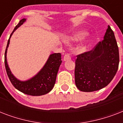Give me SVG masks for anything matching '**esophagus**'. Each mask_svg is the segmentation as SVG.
I'll list each match as a JSON object with an SVG mask.
<instances>
[{
  "mask_svg": "<svg viewBox=\"0 0 123 123\" xmlns=\"http://www.w3.org/2000/svg\"><path fill=\"white\" fill-rule=\"evenodd\" d=\"M64 61H68V60L71 59V57L70 56L68 55V54H65L64 56Z\"/></svg>",
  "mask_w": 123,
  "mask_h": 123,
  "instance_id": "34e87169",
  "label": "esophagus"
}]
</instances>
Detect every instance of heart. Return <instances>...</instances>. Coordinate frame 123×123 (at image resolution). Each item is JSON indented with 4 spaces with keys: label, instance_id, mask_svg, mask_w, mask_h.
Wrapping results in <instances>:
<instances>
[{
    "label": "heart",
    "instance_id": "b5f03b06",
    "mask_svg": "<svg viewBox=\"0 0 123 123\" xmlns=\"http://www.w3.org/2000/svg\"><path fill=\"white\" fill-rule=\"evenodd\" d=\"M86 34V32L84 31H79L74 33L71 37V39L73 41H78L82 39L84 37V36ZM89 43V41L88 40L86 42V44H87Z\"/></svg>",
    "mask_w": 123,
    "mask_h": 123
}]
</instances>
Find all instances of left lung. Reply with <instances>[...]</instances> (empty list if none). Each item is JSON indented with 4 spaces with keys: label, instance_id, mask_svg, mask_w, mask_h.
<instances>
[{
    "label": "left lung",
    "instance_id": "left-lung-1",
    "mask_svg": "<svg viewBox=\"0 0 123 123\" xmlns=\"http://www.w3.org/2000/svg\"><path fill=\"white\" fill-rule=\"evenodd\" d=\"M119 63V48L114 33L108 26L103 39L93 50L77 55L75 81L83 92H92L105 87L117 73Z\"/></svg>",
    "mask_w": 123,
    "mask_h": 123
}]
</instances>
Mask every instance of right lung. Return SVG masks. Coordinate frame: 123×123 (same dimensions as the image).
I'll return each instance as SVG.
<instances>
[{"label":"right lung","mask_w":123,"mask_h":123,"mask_svg":"<svg viewBox=\"0 0 123 123\" xmlns=\"http://www.w3.org/2000/svg\"><path fill=\"white\" fill-rule=\"evenodd\" d=\"M25 21V18H23L20 20L18 25L15 27L12 33L11 34L5 51V67L9 79L12 83V86L16 89L28 95H44L51 91L55 85L59 68L62 62L61 54L60 53H55L50 55L42 69L35 76L25 81H21L14 77L11 73L7 62V51L10 42L11 37L13 32Z\"/></svg>","instance_id":"add662e5"}]
</instances>
